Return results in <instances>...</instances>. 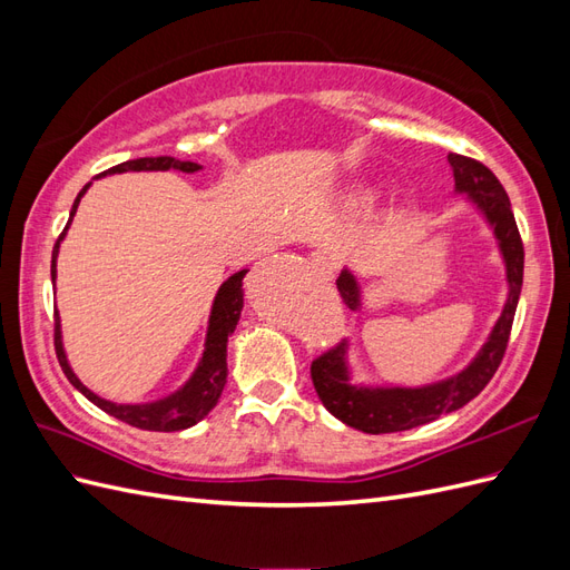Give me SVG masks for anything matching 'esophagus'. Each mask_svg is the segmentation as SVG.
Instances as JSON below:
<instances>
[{"label": "esophagus", "instance_id": "esophagus-1", "mask_svg": "<svg viewBox=\"0 0 570 570\" xmlns=\"http://www.w3.org/2000/svg\"><path fill=\"white\" fill-rule=\"evenodd\" d=\"M312 268H314L316 273L325 275V278H331V275H333V264L327 262V256H323V254H314V256H312Z\"/></svg>", "mask_w": 570, "mask_h": 570}]
</instances>
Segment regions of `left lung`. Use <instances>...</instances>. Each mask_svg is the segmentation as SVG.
I'll list each match as a JSON object with an SVG mask.
<instances>
[{
    "mask_svg": "<svg viewBox=\"0 0 570 570\" xmlns=\"http://www.w3.org/2000/svg\"><path fill=\"white\" fill-rule=\"evenodd\" d=\"M450 164L454 170V193L469 195L485 216L490 228L499 243L504 266L509 297L497 318L488 342L482 344L475 358L461 373L446 377V381L423 385V387H368L354 385L347 366V342L335 344L333 350L323 352L312 364V381L318 392L323 406L340 419L344 425L356 428L361 433L381 435L400 433L416 425H425L440 419L442 413H452L469 404L485 385L492 381L499 364H502L511 325L519 306L521 285H523V243L519 226L511 212V202L504 193L502 183L497 180L492 170L475 159L450 154ZM337 292L342 302L350 308H361V287L354 275L344 268L337 278Z\"/></svg>",
    "mask_w": 570,
    "mask_h": 570,
    "instance_id": "8db88e82",
    "label": "left lung"
}]
</instances>
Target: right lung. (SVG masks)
<instances>
[{
    "mask_svg": "<svg viewBox=\"0 0 570 570\" xmlns=\"http://www.w3.org/2000/svg\"><path fill=\"white\" fill-rule=\"evenodd\" d=\"M170 168L183 170V174H195V170H199L202 166L195 161H180L174 157H145V159H130V161L118 164V166L105 170L101 176L126 174V170H170ZM101 176H97V178H101ZM88 187H90V183L78 193V197L73 202V209H71V218H68L63 233L57 239L55 252H51V283H55V278H57L59 245H61L68 226H71V220H73L76 209L80 204V197L88 193ZM245 275H247V271H237L218 287L214 306H212V316H209V331H206L204 354H202V361L195 368V373L189 375V381L174 394H168V396H164V400L149 402V404H114L109 400H101V396H97L92 390L85 387L66 361V352L61 344V321H59V312H55V350H57L59 366H61L63 375L68 377V383L88 396L95 406L107 411L109 416L124 421L128 425L140 428V430L176 433V430L193 428L216 406L223 387H226V377H228V364H226L228 350L226 347H228V337L233 335L235 325L239 321V312H243V304H245V299H243Z\"/></svg>",
    "mask_w": 570,
    "mask_h": 570,
    "instance_id": "1",
    "label": "right lung"
}]
</instances>
